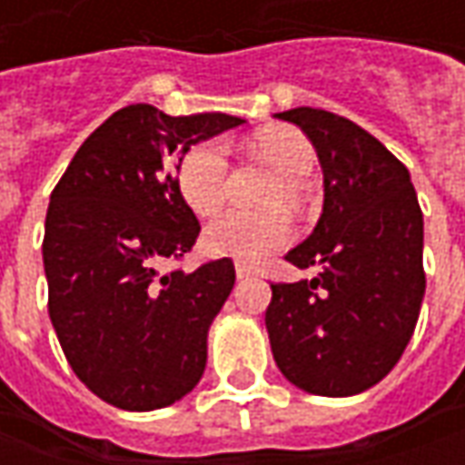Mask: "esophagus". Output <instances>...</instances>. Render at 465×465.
I'll return each mask as SVG.
<instances>
[{"instance_id":"esophagus-1","label":"esophagus","mask_w":465,"mask_h":465,"mask_svg":"<svg viewBox=\"0 0 465 465\" xmlns=\"http://www.w3.org/2000/svg\"><path fill=\"white\" fill-rule=\"evenodd\" d=\"M235 277L238 279L253 277V269H251V266H245V263H235Z\"/></svg>"}]
</instances>
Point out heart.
Listing matches in <instances>:
<instances>
[{
  "label": "heart",
  "mask_w": 465,
  "mask_h": 465,
  "mask_svg": "<svg viewBox=\"0 0 465 465\" xmlns=\"http://www.w3.org/2000/svg\"><path fill=\"white\" fill-rule=\"evenodd\" d=\"M256 153L284 178L277 186L272 204H295L300 199V181H305L315 168V150L308 136L300 134L290 126L266 129L253 139ZM227 168L230 154L227 144L220 139H206L188 147L178 160L175 183L178 191L196 214H212L224 202L227 191ZM292 241V224L282 212H238L230 209L214 217L204 227L202 245L209 256L217 259H235L242 263H256L266 259L272 251Z\"/></svg>",
  "instance_id": "1"
}]
</instances>
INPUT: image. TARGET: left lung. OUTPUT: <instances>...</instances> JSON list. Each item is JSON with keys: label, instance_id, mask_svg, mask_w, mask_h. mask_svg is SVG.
Listing matches in <instances>:
<instances>
[{"label": "left lung", "instance_id": "left-lung-1", "mask_svg": "<svg viewBox=\"0 0 465 465\" xmlns=\"http://www.w3.org/2000/svg\"><path fill=\"white\" fill-rule=\"evenodd\" d=\"M300 126L323 168V212L287 261L312 279L272 284L266 331L297 388L357 396L401 360L424 300V220L411 175L362 126L318 108L274 114Z\"/></svg>", "mask_w": 465, "mask_h": 465}]
</instances>
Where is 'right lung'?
<instances>
[{
    "label": "right lung",
    "mask_w": 465,
    "mask_h": 465,
    "mask_svg": "<svg viewBox=\"0 0 465 465\" xmlns=\"http://www.w3.org/2000/svg\"><path fill=\"white\" fill-rule=\"evenodd\" d=\"M245 124L136 103L82 142L45 212L48 315L74 375L124 411L181 401L202 381L209 326L235 284L230 259L160 274L199 238L175 170L188 147Z\"/></svg>",
    "instance_id": "right-lung-1"
}]
</instances>
